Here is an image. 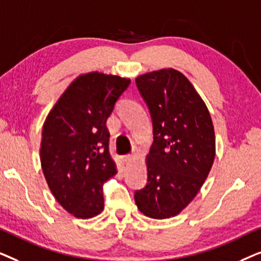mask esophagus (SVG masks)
<instances>
[{
	"label": "esophagus",
	"mask_w": 261,
	"mask_h": 261,
	"mask_svg": "<svg viewBox=\"0 0 261 261\" xmlns=\"http://www.w3.org/2000/svg\"><path fill=\"white\" fill-rule=\"evenodd\" d=\"M138 155V153H132V154H127V155H123V162H130L132 159H134L135 156Z\"/></svg>",
	"instance_id": "esophagus-1"
}]
</instances>
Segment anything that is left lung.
Returning a JSON list of instances; mask_svg holds the SVG:
<instances>
[{
  "label": "left lung",
  "mask_w": 261,
  "mask_h": 261,
  "mask_svg": "<svg viewBox=\"0 0 261 261\" xmlns=\"http://www.w3.org/2000/svg\"><path fill=\"white\" fill-rule=\"evenodd\" d=\"M135 83L151 113L154 141L146 155L147 184L134 199L144 215L170 219L195 198L212 169L216 151L212 116L179 71H152Z\"/></svg>",
  "instance_id": "1"
}]
</instances>
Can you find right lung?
Wrapping results in <instances>:
<instances>
[{"label": "right lung", "mask_w": 261, "mask_h": 261, "mask_svg": "<svg viewBox=\"0 0 261 261\" xmlns=\"http://www.w3.org/2000/svg\"><path fill=\"white\" fill-rule=\"evenodd\" d=\"M129 84V78L98 71L80 74L44 122L42 172L55 198L77 219H91L105 209L103 184L117 173L106 124Z\"/></svg>", "instance_id": "obj_1"}]
</instances>
